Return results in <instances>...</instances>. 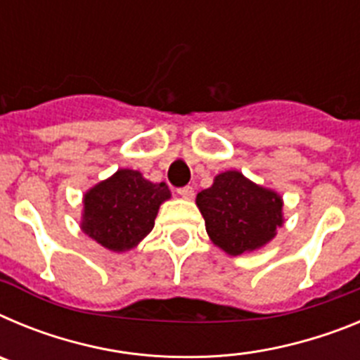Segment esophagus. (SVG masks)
<instances>
[{"label":"esophagus","instance_id":"obj_1","mask_svg":"<svg viewBox=\"0 0 360 360\" xmlns=\"http://www.w3.org/2000/svg\"><path fill=\"white\" fill-rule=\"evenodd\" d=\"M178 195L186 200H191L193 196H195V189H193L191 186H186V187H182V189H178Z\"/></svg>","mask_w":360,"mask_h":360}]
</instances>
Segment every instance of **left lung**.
I'll return each instance as SVG.
<instances>
[{
	"label": "left lung",
	"mask_w": 360,
	"mask_h": 360,
	"mask_svg": "<svg viewBox=\"0 0 360 360\" xmlns=\"http://www.w3.org/2000/svg\"><path fill=\"white\" fill-rule=\"evenodd\" d=\"M212 243L229 256L254 252L274 240L283 227V196L252 182L240 171L216 174L196 195Z\"/></svg>",
	"instance_id": "obj_1"
}]
</instances>
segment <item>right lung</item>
Returning a JSON list of instances; mask_svg holds the SVG:
<instances>
[{"instance_id":"right-lung-1","label":"right lung","mask_w":360,"mask_h":360,"mask_svg":"<svg viewBox=\"0 0 360 360\" xmlns=\"http://www.w3.org/2000/svg\"><path fill=\"white\" fill-rule=\"evenodd\" d=\"M169 198L164 182H149L141 171L119 169L82 195L81 231L111 252H126L153 231L158 209Z\"/></svg>"}]
</instances>
